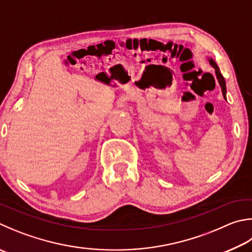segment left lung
Segmentation results:
<instances>
[{"mask_svg": "<svg viewBox=\"0 0 252 252\" xmlns=\"http://www.w3.org/2000/svg\"><path fill=\"white\" fill-rule=\"evenodd\" d=\"M209 63L215 68V72H216V77H217V79H218V82H219V85H220V87H221L222 95H223V98L226 99V81H225V78H223L220 70H219L217 63H215L212 58L209 59Z\"/></svg>", "mask_w": 252, "mask_h": 252, "instance_id": "obj_1", "label": "left lung"}]
</instances>
